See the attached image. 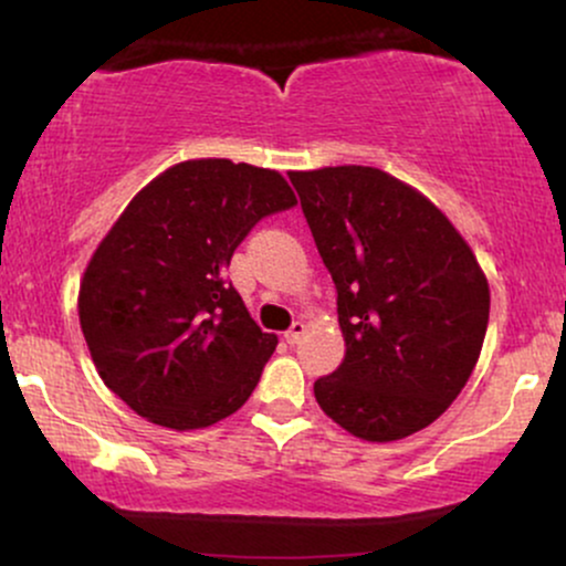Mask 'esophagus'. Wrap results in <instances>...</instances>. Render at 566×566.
Returning <instances> with one entry per match:
<instances>
[{"label":"esophagus","mask_w":566,"mask_h":566,"mask_svg":"<svg viewBox=\"0 0 566 566\" xmlns=\"http://www.w3.org/2000/svg\"><path fill=\"white\" fill-rule=\"evenodd\" d=\"M303 333H305V322H301V319L292 322V327L287 329V333H284V340H287L290 346H295V343L303 337Z\"/></svg>","instance_id":"obj_1"}]
</instances>
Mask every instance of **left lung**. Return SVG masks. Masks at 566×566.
<instances>
[{"instance_id": "left-lung-1", "label": "left lung", "mask_w": 566, "mask_h": 566, "mask_svg": "<svg viewBox=\"0 0 566 566\" xmlns=\"http://www.w3.org/2000/svg\"><path fill=\"white\" fill-rule=\"evenodd\" d=\"M337 290L346 356L319 407L367 441L431 426L469 382L490 322L471 247L423 193L375 167L290 172Z\"/></svg>"}]
</instances>
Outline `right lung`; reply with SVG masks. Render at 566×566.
Segmentation results:
<instances>
[{
    "instance_id": "right-lung-1",
    "label": "right lung",
    "mask_w": 566,
    "mask_h": 566,
    "mask_svg": "<svg viewBox=\"0 0 566 566\" xmlns=\"http://www.w3.org/2000/svg\"><path fill=\"white\" fill-rule=\"evenodd\" d=\"M276 170L231 159L180 161L127 205L80 287V324L97 375L151 423L193 431L255 391L276 335L226 279L258 220L290 210Z\"/></svg>"
}]
</instances>
